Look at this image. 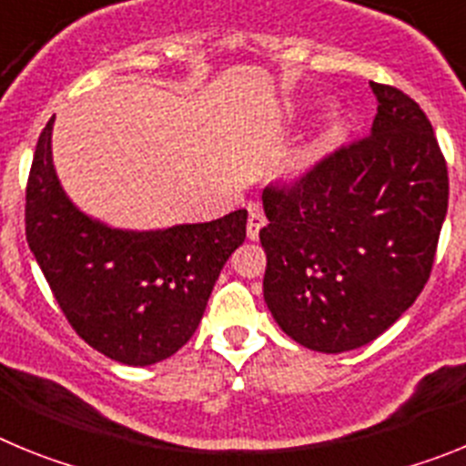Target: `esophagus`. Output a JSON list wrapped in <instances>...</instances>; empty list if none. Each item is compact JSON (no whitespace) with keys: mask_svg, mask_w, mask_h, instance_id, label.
<instances>
[{"mask_svg":"<svg viewBox=\"0 0 466 466\" xmlns=\"http://www.w3.org/2000/svg\"><path fill=\"white\" fill-rule=\"evenodd\" d=\"M266 226V217L257 205H249V219H247V238L249 240H258V230Z\"/></svg>","mask_w":466,"mask_h":466,"instance_id":"34e87169","label":"esophagus"}]
</instances>
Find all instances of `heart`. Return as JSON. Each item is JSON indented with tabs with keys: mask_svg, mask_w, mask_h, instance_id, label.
<instances>
[{
	"mask_svg": "<svg viewBox=\"0 0 466 466\" xmlns=\"http://www.w3.org/2000/svg\"><path fill=\"white\" fill-rule=\"evenodd\" d=\"M340 130V118L336 111H327L317 126L315 135L308 139L299 151H296L294 160H291V172L296 177L308 175L310 170H315L319 163L324 160V156L333 149V144H336V137H339Z\"/></svg>",
	"mask_w": 466,
	"mask_h": 466,
	"instance_id": "b5f03b06",
	"label": "heart"
}]
</instances>
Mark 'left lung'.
Masks as SVG:
<instances>
[{
	"mask_svg": "<svg viewBox=\"0 0 466 466\" xmlns=\"http://www.w3.org/2000/svg\"><path fill=\"white\" fill-rule=\"evenodd\" d=\"M371 135L291 187H266L263 299L289 339L339 355L371 343L427 284L448 209V167L415 100L373 84Z\"/></svg>",
	"mask_w": 466,
	"mask_h": 466,
	"instance_id": "1",
	"label": "left lung"
}]
</instances>
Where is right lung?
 I'll use <instances>...</instances> for the list:
<instances>
[{
    "instance_id": "1",
    "label": "right lung",
    "mask_w": 466,
    "mask_h": 466,
    "mask_svg": "<svg viewBox=\"0 0 466 466\" xmlns=\"http://www.w3.org/2000/svg\"><path fill=\"white\" fill-rule=\"evenodd\" d=\"M53 118L39 135L25 191L27 245L90 348L127 366L167 360L196 333L224 263L245 242L247 209L163 230L111 228L60 187Z\"/></svg>"
}]
</instances>
